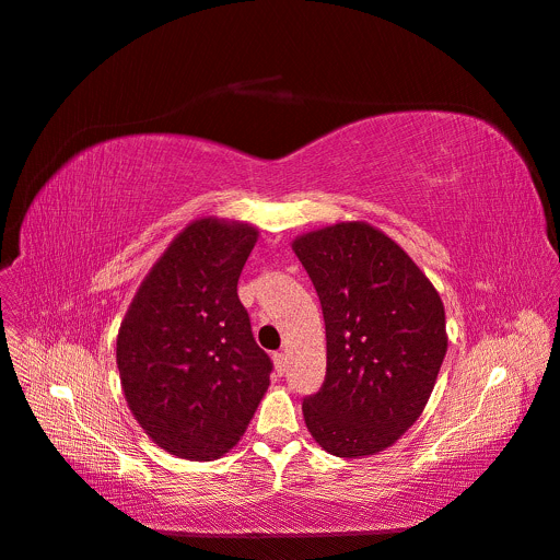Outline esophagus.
I'll return each instance as SVG.
<instances>
[{
	"instance_id": "esophagus-1",
	"label": "esophagus",
	"mask_w": 560,
	"mask_h": 560,
	"mask_svg": "<svg viewBox=\"0 0 560 560\" xmlns=\"http://www.w3.org/2000/svg\"><path fill=\"white\" fill-rule=\"evenodd\" d=\"M272 361H275L277 374H283L285 372V354H283V351H277V354L272 357Z\"/></svg>"
}]
</instances>
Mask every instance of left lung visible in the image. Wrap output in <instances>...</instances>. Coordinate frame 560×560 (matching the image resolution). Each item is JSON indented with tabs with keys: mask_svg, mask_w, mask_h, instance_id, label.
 Wrapping results in <instances>:
<instances>
[{
	"mask_svg": "<svg viewBox=\"0 0 560 560\" xmlns=\"http://www.w3.org/2000/svg\"><path fill=\"white\" fill-rule=\"evenodd\" d=\"M319 298L327 374L302 410L322 450L340 458L390 447L424 410L447 354L445 308L386 233L340 222L292 243Z\"/></svg>",
	"mask_w": 560,
	"mask_h": 560,
	"instance_id": "1",
	"label": "left lung"
}]
</instances>
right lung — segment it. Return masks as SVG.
I'll list each match as a JSON object with an SVG mask.
<instances>
[{"label":"right lung","instance_id":"right-lung-1","mask_svg":"<svg viewBox=\"0 0 560 560\" xmlns=\"http://www.w3.org/2000/svg\"><path fill=\"white\" fill-rule=\"evenodd\" d=\"M258 231L188 224L144 277L117 334V370L133 418L165 452L213 460L241 435L270 386L238 279Z\"/></svg>","mask_w":560,"mask_h":560}]
</instances>
